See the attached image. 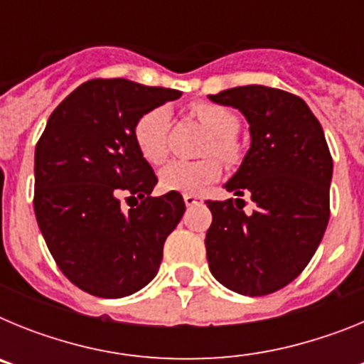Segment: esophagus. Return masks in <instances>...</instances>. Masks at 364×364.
Instances as JSON below:
<instances>
[{
    "mask_svg": "<svg viewBox=\"0 0 364 364\" xmlns=\"http://www.w3.org/2000/svg\"><path fill=\"white\" fill-rule=\"evenodd\" d=\"M184 202L186 205H197L200 204V197H197V195H184Z\"/></svg>",
    "mask_w": 364,
    "mask_h": 364,
    "instance_id": "esophagus-1",
    "label": "esophagus"
}]
</instances>
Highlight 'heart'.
Wrapping results in <instances>:
<instances>
[{"label":"heart","instance_id":"1","mask_svg":"<svg viewBox=\"0 0 364 364\" xmlns=\"http://www.w3.org/2000/svg\"><path fill=\"white\" fill-rule=\"evenodd\" d=\"M191 112L211 133V140L205 147V154H217L224 162L239 159V118L228 107L217 104L198 102L191 105ZM171 127V112L167 107H154L144 112L134 124L133 136L138 151L149 164H162L167 156V136ZM220 176V164L215 159L186 162L173 160L159 173V186L162 191L193 195L211 184Z\"/></svg>","mask_w":364,"mask_h":364}]
</instances>
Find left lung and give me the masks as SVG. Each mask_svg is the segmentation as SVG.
<instances>
[{
	"mask_svg": "<svg viewBox=\"0 0 364 364\" xmlns=\"http://www.w3.org/2000/svg\"><path fill=\"white\" fill-rule=\"evenodd\" d=\"M208 98L239 109L252 144L224 188L242 198L208 200L213 215L205 253L228 290L259 297L281 290L306 268L330 218L333 162L306 102L264 85L233 87Z\"/></svg>",
	"mask_w": 364,
	"mask_h": 364,
	"instance_id": "1",
	"label": "left lung"
}]
</instances>
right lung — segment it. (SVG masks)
<instances>
[{
	"label": "right lung",
	"mask_w": 364,
	"mask_h": 364,
	"mask_svg": "<svg viewBox=\"0 0 364 364\" xmlns=\"http://www.w3.org/2000/svg\"><path fill=\"white\" fill-rule=\"evenodd\" d=\"M180 96L124 78L91 80L45 125L34 153V213L56 264L87 294L125 297L159 273L186 204L180 193L151 197L159 180L133 129L144 112ZM122 192L141 202L122 212Z\"/></svg>",
	"instance_id": "1"
}]
</instances>
